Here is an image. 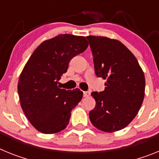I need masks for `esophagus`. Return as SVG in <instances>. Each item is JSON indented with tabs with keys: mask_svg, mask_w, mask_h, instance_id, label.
I'll use <instances>...</instances> for the list:
<instances>
[{
	"mask_svg": "<svg viewBox=\"0 0 159 159\" xmlns=\"http://www.w3.org/2000/svg\"><path fill=\"white\" fill-rule=\"evenodd\" d=\"M91 95V92H84V97H88Z\"/></svg>",
	"mask_w": 159,
	"mask_h": 159,
	"instance_id": "1",
	"label": "esophagus"
}]
</instances>
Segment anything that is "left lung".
<instances>
[{"instance_id": "8db88e82", "label": "left lung", "mask_w": 159, "mask_h": 159, "mask_svg": "<svg viewBox=\"0 0 159 159\" xmlns=\"http://www.w3.org/2000/svg\"><path fill=\"white\" fill-rule=\"evenodd\" d=\"M95 72L107 80L102 92H93L95 107L89 113L94 127L105 132L126 127L139 111L145 95V76L131 52L119 40L87 36Z\"/></svg>"}]
</instances>
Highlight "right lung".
Instances as JSON below:
<instances>
[{"label":"right lung","mask_w":159,"mask_h":159,"mask_svg":"<svg viewBox=\"0 0 159 159\" xmlns=\"http://www.w3.org/2000/svg\"><path fill=\"white\" fill-rule=\"evenodd\" d=\"M88 46L84 36L58 35L43 41L25 64L18 81L22 110L31 124L43 134L66 128L72 109L80 102L83 92L60 89L57 84L73 57Z\"/></svg>","instance_id":"1"}]
</instances>
